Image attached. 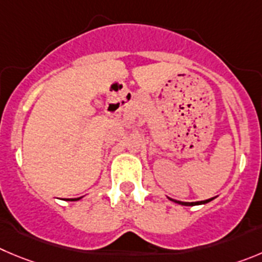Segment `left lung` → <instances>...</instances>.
Here are the masks:
<instances>
[{"instance_id": "8db88e82", "label": "left lung", "mask_w": 262, "mask_h": 262, "mask_svg": "<svg viewBox=\"0 0 262 262\" xmlns=\"http://www.w3.org/2000/svg\"><path fill=\"white\" fill-rule=\"evenodd\" d=\"M172 202L177 203V204H181V205H187V207H192V205H200V204H207V203H209L211 200H213V198H211V199H207V200H203V202H178V200H174V199H170Z\"/></svg>"}]
</instances>
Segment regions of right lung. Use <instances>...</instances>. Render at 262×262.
I'll return each instance as SVG.
<instances>
[{
	"label": "right lung",
	"mask_w": 262,
	"mask_h": 262,
	"mask_svg": "<svg viewBox=\"0 0 262 262\" xmlns=\"http://www.w3.org/2000/svg\"><path fill=\"white\" fill-rule=\"evenodd\" d=\"M81 198H75V199H72V202H76V200H80Z\"/></svg>",
	"instance_id": "add662e5"
}]
</instances>
